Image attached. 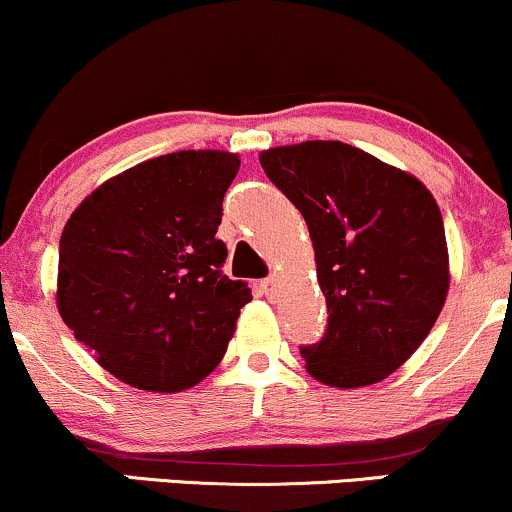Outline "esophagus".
Here are the masks:
<instances>
[{
	"instance_id": "1",
	"label": "esophagus",
	"mask_w": 512,
	"mask_h": 512,
	"mask_svg": "<svg viewBox=\"0 0 512 512\" xmlns=\"http://www.w3.org/2000/svg\"><path fill=\"white\" fill-rule=\"evenodd\" d=\"M260 289L267 298H274V293H276V279H274V276H267V279H262Z\"/></svg>"
}]
</instances>
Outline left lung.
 <instances>
[{"instance_id":"1","label":"left lung","mask_w":512,"mask_h":512,"mask_svg":"<svg viewBox=\"0 0 512 512\" xmlns=\"http://www.w3.org/2000/svg\"><path fill=\"white\" fill-rule=\"evenodd\" d=\"M267 178L313 238L327 330L301 346L305 368L334 387L387 378L419 349L448 296L443 216L409 173L342 142L262 151Z\"/></svg>"}]
</instances>
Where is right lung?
Segmentation results:
<instances>
[{
    "label": "right lung",
    "mask_w": 512,
    "mask_h": 512,
    "mask_svg": "<svg viewBox=\"0 0 512 512\" xmlns=\"http://www.w3.org/2000/svg\"><path fill=\"white\" fill-rule=\"evenodd\" d=\"M240 168L226 151H178L125 170L74 211L60 238L64 325L122 383L180 392L219 366L245 281L216 238Z\"/></svg>",
    "instance_id": "add662e5"
}]
</instances>
